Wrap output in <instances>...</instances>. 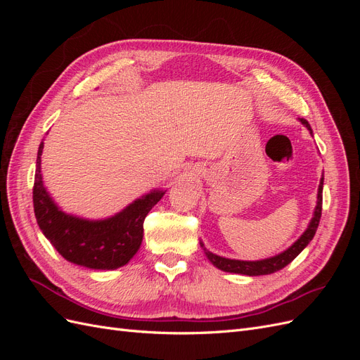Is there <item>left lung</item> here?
I'll return each mask as SVG.
<instances>
[{"mask_svg":"<svg viewBox=\"0 0 360 360\" xmlns=\"http://www.w3.org/2000/svg\"><path fill=\"white\" fill-rule=\"evenodd\" d=\"M300 122L307 126L311 130L309 123L304 118H300ZM312 134V130H311ZM321 207H323V179L320 181L319 186V201L317 207H315L314 217L308 226V230L302 234L299 240L294 243L291 248H288L285 252H282L276 257H271L267 259H261V261H240V259H230V258H224V257H217L212 252H209L204 248V252L209 258L213 266L217 269H221L224 271H230V274H240V275H248V276H259V275H270L275 274V271L284 269L287 264H290L291 261L296 258L302 250L307 248V245L312 240V237L315 236V231H317L319 224H320V217H321ZM201 246H204L201 243Z\"/></svg>","mask_w":360,"mask_h":360,"instance_id":"left-lung-1","label":"left lung"}]
</instances>
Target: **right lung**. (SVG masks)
<instances>
[{
  "label": "right lung",
  "instance_id": "add662e5",
  "mask_svg": "<svg viewBox=\"0 0 360 360\" xmlns=\"http://www.w3.org/2000/svg\"><path fill=\"white\" fill-rule=\"evenodd\" d=\"M41 151L43 143L37 151L32 186V204L41 233L70 263L101 270H111L129 263L143 242L146 216L165 192L155 191L144 195L110 219H79L63 213L45 191L40 174Z\"/></svg>",
  "mask_w": 360,
  "mask_h": 360
}]
</instances>
